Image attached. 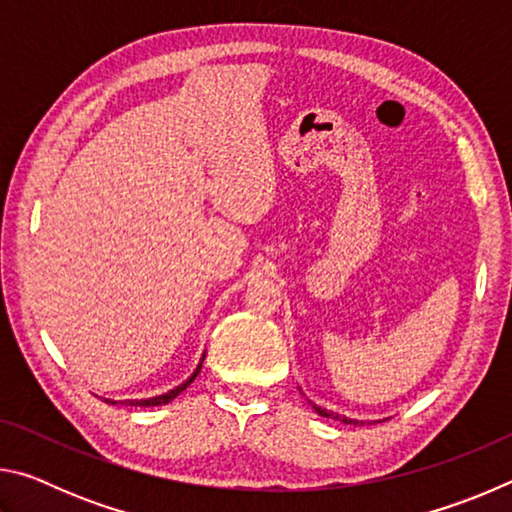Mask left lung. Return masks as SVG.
Listing matches in <instances>:
<instances>
[{
  "instance_id": "1",
  "label": "left lung",
  "mask_w": 512,
  "mask_h": 512,
  "mask_svg": "<svg viewBox=\"0 0 512 512\" xmlns=\"http://www.w3.org/2000/svg\"><path fill=\"white\" fill-rule=\"evenodd\" d=\"M314 409H316V413L318 415H323V418H332V420H341V422H345V424H348V422H352V424H375V422H363V420H348V418H345V415H339V413H334V411H327V409H320V406H316L314 404Z\"/></svg>"
}]
</instances>
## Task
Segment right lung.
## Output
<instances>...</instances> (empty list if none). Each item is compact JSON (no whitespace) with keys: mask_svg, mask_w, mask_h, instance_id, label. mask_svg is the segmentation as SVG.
Returning a JSON list of instances; mask_svg holds the SVG:
<instances>
[{"mask_svg":"<svg viewBox=\"0 0 512 512\" xmlns=\"http://www.w3.org/2000/svg\"><path fill=\"white\" fill-rule=\"evenodd\" d=\"M203 359H205V354H203V357H201V361H198V366H196V370H194V375L192 377H189L187 381H183V384H180V386H176V388H171V391L169 393H162V395H155V397H149V400H126V402H121V404H128V406H160V404H169L171 400H173V397H178L180 393H183L185 391V388L189 386V384H192V381L196 379V375H198V372H201V366H203ZM108 402V400H106ZM112 404H115V402H112Z\"/></svg>","mask_w":512,"mask_h":512,"instance_id":"right-lung-1","label":"right lung"}]
</instances>
